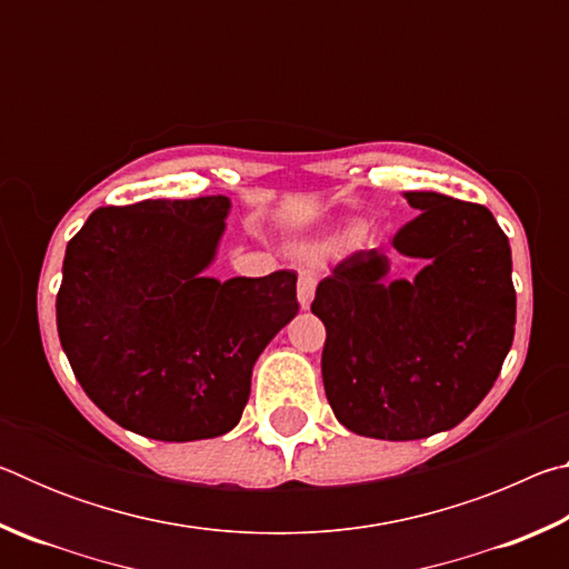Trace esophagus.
<instances>
[{"mask_svg": "<svg viewBox=\"0 0 569 569\" xmlns=\"http://www.w3.org/2000/svg\"><path fill=\"white\" fill-rule=\"evenodd\" d=\"M316 283H319V278L313 271H301V276H298V303H301V308L311 306Z\"/></svg>", "mask_w": 569, "mask_h": 569, "instance_id": "1", "label": "esophagus"}]
</instances>
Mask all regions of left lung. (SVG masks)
I'll return each instance as SVG.
<instances>
[{"label": "left lung", "instance_id": "1", "mask_svg": "<svg viewBox=\"0 0 569 569\" xmlns=\"http://www.w3.org/2000/svg\"><path fill=\"white\" fill-rule=\"evenodd\" d=\"M421 213L393 248L423 263L391 278L383 250H359L316 288L326 326L323 389L353 435L423 439L465 421L502 371L515 339L512 250L485 206L403 192Z\"/></svg>", "mask_w": 569, "mask_h": 569}]
</instances>
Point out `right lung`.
Here are the masks:
<instances>
[{
  "label": "right lung",
  "mask_w": 569,
  "mask_h": 569,
  "mask_svg": "<svg viewBox=\"0 0 569 569\" xmlns=\"http://www.w3.org/2000/svg\"><path fill=\"white\" fill-rule=\"evenodd\" d=\"M228 210L226 196L98 208L67 243L60 343L84 393L134 435L233 429L256 359L298 313L293 271L226 283L203 273Z\"/></svg>",
  "instance_id": "add662e5"
}]
</instances>
